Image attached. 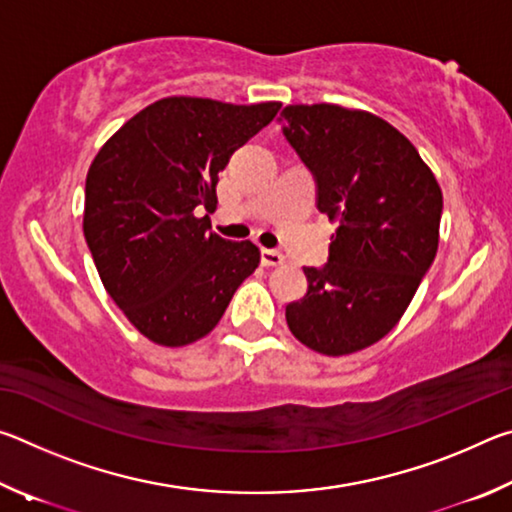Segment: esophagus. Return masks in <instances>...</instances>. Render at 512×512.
I'll list each match as a JSON object with an SVG mask.
<instances>
[{
	"instance_id": "esophagus-1",
	"label": "esophagus",
	"mask_w": 512,
	"mask_h": 512,
	"mask_svg": "<svg viewBox=\"0 0 512 512\" xmlns=\"http://www.w3.org/2000/svg\"><path fill=\"white\" fill-rule=\"evenodd\" d=\"M262 264L264 266H282L284 255L275 248H262Z\"/></svg>"
}]
</instances>
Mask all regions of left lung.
<instances>
[{
    "label": "left lung",
    "mask_w": 512,
    "mask_h": 512,
    "mask_svg": "<svg viewBox=\"0 0 512 512\" xmlns=\"http://www.w3.org/2000/svg\"><path fill=\"white\" fill-rule=\"evenodd\" d=\"M282 133L314 173L316 205L339 223L323 268L287 305L296 339L327 357L391 332L438 250L443 192L415 146L388 121L334 103L287 106Z\"/></svg>",
    "instance_id": "obj_1"
}]
</instances>
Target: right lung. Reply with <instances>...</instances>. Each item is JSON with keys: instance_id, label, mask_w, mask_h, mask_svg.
<instances>
[{"instance_id": "1", "label": "right lung", "mask_w": 512, "mask_h": 512, "mask_svg": "<svg viewBox=\"0 0 512 512\" xmlns=\"http://www.w3.org/2000/svg\"><path fill=\"white\" fill-rule=\"evenodd\" d=\"M280 106L160 99L92 160L83 235L108 296L149 341L203 339L257 268L253 241H225L201 212L216 210L219 171Z\"/></svg>"}]
</instances>
